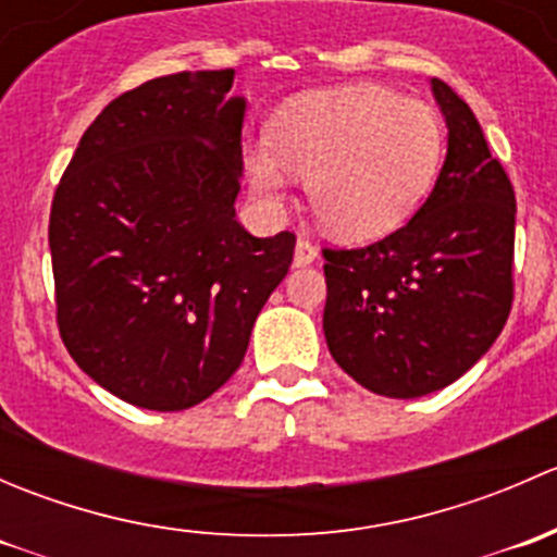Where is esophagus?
<instances>
[{
	"label": "esophagus",
	"mask_w": 557,
	"mask_h": 557,
	"mask_svg": "<svg viewBox=\"0 0 557 557\" xmlns=\"http://www.w3.org/2000/svg\"><path fill=\"white\" fill-rule=\"evenodd\" d=\"M314 258H318V245L310 243L307 237H299V243H296V252H294L296 267H307V263H312Z\"/></svg>",
	"instance_id": "34e87169"
}]
</instances>
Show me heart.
Wrapping results in <instances>:
<instances>
[{
  "instance_id": "1",
  "label": "heart",
  "mask_w": 557,
  "mask_h": 557,
  "mask_svg": "<svg viewBox=\"0 0 557 557\" xmlns=\"http://www.w3.org/2000/svg\"><path fill=\"white\" fill-rule=\"evenodd\" d=\"M269 148L247 156L252 190L277 201L283 164L307 177L314 218L331 234L363 243L396 232L429 196L445 126L431 104L350 86L290 99L274 115Z\"/></svg>"
}]
</instances>
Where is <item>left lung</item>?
I'll return each mask as SVG.
<instances>
[{
    "mask_svg": "<svg viewBox=\"0 0 557 557\" xmlns=\"http://www.w3.org/2000/svg\"><path fill=\"white\" fill-rule=\"evenodd\" d=\"M450 134L434 190L407 226L323 247V331L367 391L418 398L455 383L496 342L515 299V188L471 107L431 81Z\"/></svg>",
    "mask_w": 557,
    "mask_h": 557,
    "instance_id": "left-lung-1",
    "label": "left lung"
}]
</instances>
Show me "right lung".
<instances>
[{
  "mask_svg": "<svg viewBox=\"0 0 557 557\" xmlns=\"http://www.w3.org/2000/svg\"><path fill=\"white\" fill-rule=\"evenodd\" d=\"M234 70L177 72L112 99L50 207L55 323L77 367L156 412L205 401L243 363L296 237L237 221L245 99Z\"/></svg>",
  "mask_w": 557,
  "mask_h": 557,
  "instance_id": "right-lung-1",
  "label": "right lung"
}]
</instances>
